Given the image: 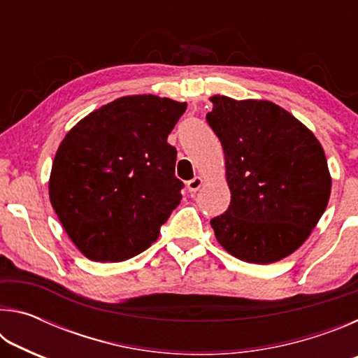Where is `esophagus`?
Segmentation results:
<instances>
[{
	"mask_svg": "<svg viewBox=\"0 0 358 358\" xmlns=\"http://www.w3.org/2000/svg\"><path fill=\"white\" fill-rule=\"evenodd\" d=\"M202 185H203V180H202L201 177H194L192 180L187 181L186 187H187V191H189V192L192 194V192H196V191L201 189Z\"/></svg>",
	"mask_w": 358,
	"mask_h": 358,
	"instance_id": "obj_1",
	"label": "esophagus"
}]
</instances>
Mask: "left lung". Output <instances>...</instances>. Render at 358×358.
<instances>
[{
  "label": "left lung",
  "mask_w": 358,
  "mask_h": 358,
  "mask_svg": "<svg viewBox=\"0 0 358 358\" xmlns=\"http://www.w3.org/2000/svg\"><path fill=\"white\" fill-rule=\"evenodd\" d=\"M210 99L207 121L222 145L230 189L227 211L210 221L215 237L243 262H278L305 243L329 203L322 145L275 102Z\"/></svg>",
  "instance_id": "1"
}]
</instances>
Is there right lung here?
Returning <instances> with one entry per match:
<instances>
[{
	"instance_id": "1",
	"label": "right lung",
	"mask_w": 358,
	"mask_h": 358,
	"mask_svg": "<svg viewBox=\"0 0 358 358\" xmlns=\"http://www.w3.org/2000/svg\"><path fill=\"white\" fill-rule=\"evenodd\" d=\"M186 102L123 96L72 128L57 150L48 196L85 257L123 262L159 237L181 201L177 150L167 136Z\"/></svg>"
}]
</instances>
